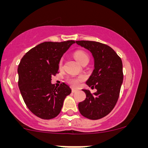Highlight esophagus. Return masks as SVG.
Wrapping results in <instances>:
<instances>
[{"label": "esophagus", "mask_w": 148, "mask_h": 148, "mask_svg": "<svg viewBox=\"0 0 148 148\" xmlns=\"http://www.w3.org/2000/svg\"><path fill=\"white\" fill-rule=\"evenodd\" d=\"M71 92H72V93H74V92H77V89H74V88H72V89H71Z\"/></svg>", "instance_id": "obj_1"}]
</instances>
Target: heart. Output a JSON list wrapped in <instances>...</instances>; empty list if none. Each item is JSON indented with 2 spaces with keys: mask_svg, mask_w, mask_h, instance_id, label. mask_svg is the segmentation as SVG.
<instances>
[{
  "mask_svg": "<svg viewBox=\"0 0 148 148\" xmlns=\"http://www.w3.org/2000/svg\"><path fill=\"white\" fill-rule=\"evenodd\" d=\"M74 57L77 60V62L80 64H82L84 62L88 61L89 62V57H88L87 54L85 52L82 51H77L74 53ZM62 60L60 61L59 62V67H62ZM84 79L83 76H79V77H70L68 78V82L73 86H77L81 82H82Z\"/></svg>",
  "mask_w": 148,
  "mask_h": 148,
  "instance_id": "b5f03b06",
  "label": "heart"
}]
</instances>
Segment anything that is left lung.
<instances>
[{"instance_id": "left-lung-1", "label": "left lung", "mask_w": 148, "mask_h": 148, "mask_svg": "<svg viewBox=\"0 0 148 148\" xmlns=\"http://www.w3.org/2000/svg\"><path fill=\"white\" fill-rule=\"evenodd\" d=\"M77 45L92 53L94 70L86 84L97 92L83 89L86 99L79 103L80 113L90 120H99L109 114L115 106L123 81L122 62L120 56L109 46L90 41H77Z\"/></svg>"}]
</instances>
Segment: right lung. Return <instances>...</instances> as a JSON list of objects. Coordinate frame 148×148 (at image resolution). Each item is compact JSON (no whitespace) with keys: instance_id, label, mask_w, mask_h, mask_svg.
<instances>
[{"instance_id":"right-lung-1","label":"right lung","mask_w":148,"mask_h":148,"mask_svg":"<svg viewBox=\"0 0 148 148\" xmlns=\"http://www.w3.org/2000/svg\"><path fill=\"white\" fill-rule=\"evenodd\" d=\"M74 41L41 43L29 50L18 67V87L25 104L36 116L44 120L60 113L66 97L71 92L66 84L56 86L51 77L58 73L59 62Z\"/></svg>"}]
</instances>
